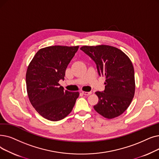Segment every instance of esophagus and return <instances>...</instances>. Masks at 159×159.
<instances>
[{
  "label": "esophagus",
  "instance_id": "obj_1",
  "mask_svg": "<svg viewBox=\"0 0 159 159\" xmlns=\"http://www.w3.org/2000/svg\"><path fill=\"white\" fill-rule=\"evenodd\" d=\"M82 93H83L84 95H90V94H92V92H82Z\"/></svg>",
  "mask_w": 159,
  "mask_h": 159
}]
</instances>
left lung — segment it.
I'll use <instances>...</instances> for the list:
<instances>
[{
  "instance_id": "1",
  "label": "left lung",
  "mask_w": 159,
  "mask_h": 159,
  "mask_svg": "<svg viewBox=\"0 0 159 159\" xmlns=\"http://www.w3.org/2000/svg\"><path fill=\"white\" fill-rule=\"evenodd\" d=\"M96 64L100 77L106 79L105 89L97 92L96 112L108 119L122 114L127 109L135 92L134 71L127 55L116 47L108 45L83 46L80 48Z\"/></svg>"
}]
</instances>
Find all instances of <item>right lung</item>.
I'll list each match as a JSON object with an SVG mask.
<instances>
[{"mask_svg":"<svg viewBox=\"0 0 159 159\" xmlns=\"http://www.w3.org/2000/svg\"><path fill=\"white\" fill-rule=\"evenodd\" d=\"M79 46H50L39 50L26 71V83L33 107L44 118L57 121L70 114L79 92L65 90L58 82L64 80L66 68Z\"/></svg>","mask_w":159,"mask_h":159,"instance_id":"add662e5","label":"right lung"}]
</instances>
